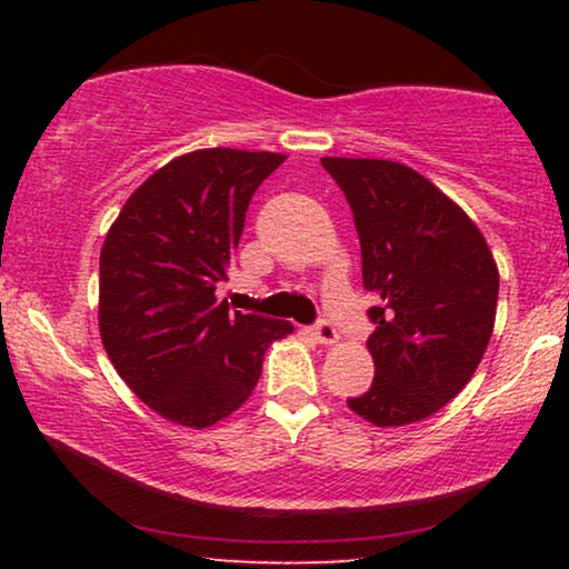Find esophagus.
<instances>
[{
	"label": "esophagus",
	"instance_id": "1",
	"mask_svg": "<svg viewBox=\"0 0 569 569\" xmlns=\"http://www.w3.org/2000/svg\"><path fill=\"white\" fill-rule=\"evenodd\" d=\"M313 337L321 341V345H333V341L339 339L337 329H333L331 321H326V318H318V321L313 323Z\"/></svg>",
	"mask_w": 569,
	"mask_h": 569
}]
</instances>
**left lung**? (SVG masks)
I'll use <instances>...</instances> for the list:
<instances>
[{
	"instance_id": "1",
	"label": "left lung",
	"mask_w": 569,
	"mask_h": 569,
	"mask_svg": "<svg viewBox=\"0 0 569 569\" xmlns=\"http://www.w3.org/2000/svg\"><path fill=\"white\" fill-rule=\"evenodd\" d=\"M345 191L376 331V378L349 409L378 427L411 425L453 399L495 329L500 274L477 224L401 162L323 158Z\"/></svg>"
}]
</instances>
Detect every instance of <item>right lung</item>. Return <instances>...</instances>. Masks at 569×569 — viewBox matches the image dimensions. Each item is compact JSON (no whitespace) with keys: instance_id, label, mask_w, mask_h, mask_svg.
<instances>
[{"instance_id":"1","label":"right lung","mask_w":569,"mask_h":569,"mask_svg":"<svg viewBox=\"0 0 569 569\" xmlns=\"http://www.w3.org/2000/svg\"><path fill=\"white\" fill-rule=\"evenodd\" d=\"M277 152H189L127 199L100 251V339L127 386L160 417L209 427L261 378L269 341L292 326L217 300Z\"/></svg>"}]
</instances>
